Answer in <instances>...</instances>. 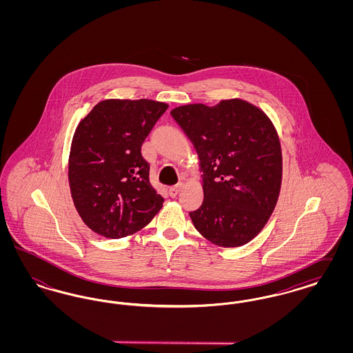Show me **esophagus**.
Returning <instances> with one entry per match:
<instances>
[{"label":"esophagus","instance_id":"34e87169","mask_svg":"<svg viewBox=\"0 0 353 353\" xmlns=\"http://www.w3.org/2000/svg\"><path fill=\"white\" fill-rule=\"evenodd\" d=\"M181 189H183V185H174V186H172V188H169V196L170 197H176L180 192H181Z\"/></svg>","mask_w":353,"mask_h":353}]
</instances>
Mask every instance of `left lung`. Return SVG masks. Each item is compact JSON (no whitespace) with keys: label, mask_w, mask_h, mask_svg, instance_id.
I'll list each match as a JSON object with an SVG mask.
<instances>
[{"label":"left lung","mask_w":353,"mask_h":353,"mask_svg":"<svg viewBox=\"0 0 353 353\" xmlns=\"http://www.w3.org/2000/svg\"><path fill=\"white\" fill-rule=\"evenodd\" d=\"M193 143L202 172L203 201L189 216L197 232L222 248L258 234L278 201L282 150L268 115L241 99L170 111Z\"/></svg>","instance_id":"obj_1"}]
</instances>
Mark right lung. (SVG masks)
<instances>
[{
    "instance_id": "obj_1",
    "label": "right lung",
    "mask_w": 353,
    "mask_h": 353,
    "mask_svg": "<svg viewBox=\"0 0 353 353\" xmlns=\"http://www.w3.org/2000/svg\"><path fill=\"white\" fill-rule=\"evenodd\" d=\"M161 101L108 99L78 124L68 157V183L84 223L105 238L147 226L164 199L150 183L141 145L167 111Z\"/></svg>"
}]
</instances>
